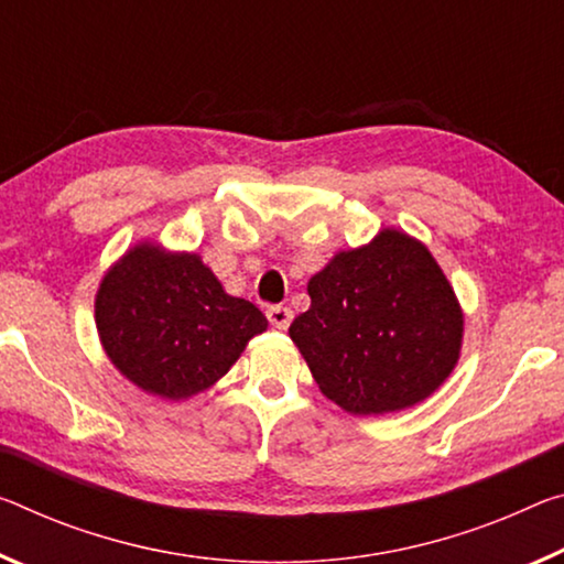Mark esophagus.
<instances>
[{
  "instance_id": "obj_1",
  "label": "esophagus",
  "mask_w": 564,
  "mask_h": 564,
  "mask_svg": "<svg viewBox=\"0 0 564 564\" xmlns=\"http://www.w3.org/2000/svg\"><path fill=\"white\" fill-rule=\"evenodd\" d=\"M265 316H268V321H271V326H275L279 330H285L293 321V311L289 306H271L265 311Z\"/></svg>"
}]
</instances>
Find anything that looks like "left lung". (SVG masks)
Instances as JSON below:
<instances>
[{"label": "left lung", "instance_id": "left-lung-1", "mask_svg": "<svg viewBox=\"0 0 564 564\" xmlns=\"http://www.w3.org/2000/svg\"><path fill=\"white\" fill-rule=\"evenodd\" d=\"M289 334L334 404L369 416L432 397L459 359L464 316L424 243L383 228L308 281Z\"/></svg>", "mask_w": 564, "mask_h": 564}]
</instances>
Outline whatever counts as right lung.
Returning a JSON list of instances; mask_svg holds the SVG:
<instances>
[{"label": "right lung", "instance_id": "1", "mask_svg": "<svg viewBox=\"0 0 564 564\" xmlns=\"http://www.w3.org/2000/svg\"><path fill=\"white\" fill-rule=\"evenodd\" d=\"M95 324L122 377L170 401L213 387L268 328L253 303L223 291L200 256L155 243L130 248L105 273Z\"/></svg>", "mask_w": 564, "mask_h": 564}]
</instances>
